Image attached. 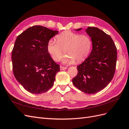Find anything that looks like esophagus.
Segmentation results:
<instances>
[{"instance_id":"esophagus-1","label":"esophagus","mask_w":129,"mask_h":129,"mask_svg":"<svg viewBox=\"0 0 129 129\" xmlns=\"http://www.w3.org/2000/svg\"><path fill=\"white\" fill-rule=\"evenodd\" d=\"M67 67H63V66H60V70L61 71H62V70H65V69H67Z\"/></svg>"}]
</instances>
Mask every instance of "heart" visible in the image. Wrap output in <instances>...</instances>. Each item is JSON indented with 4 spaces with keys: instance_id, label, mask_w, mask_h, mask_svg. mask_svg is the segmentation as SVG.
<instances>
[{
    "instance_id": "obj_1",
    "label": "heart",
    "mask_w": 129,
    "mask_h": 129,
    "mask_svg": "<svg viewBox=\"0 0 129 129\" xmlns=\"http://www.w3.org/2000/svg\"><path fill=\"white\" fill-rule=\"evenodd\" d=\"M57 41L51 39L47 46L48 53L55 61H60L63 54H67L62 60L65 64H71L83 61L90 51L91 41L86 35H80L71 31H65L56 37Z\"/></svg>"
}]
</instances>
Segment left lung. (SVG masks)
Here are the masks:
<instances>
[{"mask_svg": "<svg viewBox=\"0 0 129 129\" xmlns=\"http://www.w3.org/2000/svg\"><path fill=\"white\" fill-rule=\"evenodd\" d=\"M85 32L91 38L92 49L89 56L77 67V75L72 82L81 91L93 94L106 87L114 77L117 48L111 37L100 29L88 27Z\"/></svg>", "mask_w": 129, "mask_h": 129, "instance_id": "8db88e82", "label": "left lung"}]
</instances>
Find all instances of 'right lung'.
I'll return each mask as SVG.
<instances>
[{"mask_svg": "<svg viewBox=\"0 0 129 129\" xmlns=\"http://www.w3.org/2000/svg\"><path fill=\"white\" fill-rule=\"evenodd\" d=\"M58 33L46 27L34 26L17 38L12 52L13 74L27 91L40 94L53 87L60 66L52 59L47 46Z\"/></svg>", "mask_w": 129, "mask_h": 129, "instance_id": "right-lung-1", "label": "right lung"}]
</instances>
